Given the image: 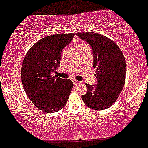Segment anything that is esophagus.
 <instances>
[{
  "instance_id": "1",
  "label": "esophagus",
  "mask_w": 148,
  "mask_h": 148,
  "mask_svg": "<svg viewBox=\"0 0 148 148\" xmlns=\"http://www.w3.org/2000/svg\"><path fill=\"white\" fill-rule=\"evenodd\" d=\"M73 82H74V85L80 84V83H81V82H80V81H76V80H74V81H73Z\"/></svg>"
}]
</instances>
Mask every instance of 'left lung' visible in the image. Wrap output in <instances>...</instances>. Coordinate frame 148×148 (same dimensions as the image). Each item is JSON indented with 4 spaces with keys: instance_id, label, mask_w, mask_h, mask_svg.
<instances>
[{
    "instance_id": "1",
    "label": "left lung",
    "mask_w": 148,
    "mask_h": 148,
    "mask_svg": "<svg viewBox=\"0 0 148 148\" xmlns=\"http://www.w3.org/2000/svg\"><path fill=\"white\" fill-rule=\"evenodd\" d=\"M76 35L91 46L93 67L97 83H86L88 91L81 99L94 110L110 108L119 97L124 86L126 62L121 50L114 42L105 36L94 32L76 33Z\"/></svg>"
}]
</instances>
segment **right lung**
Instances as JSON below:
<instances>
[{
    "mask_svg": "<svg viewBox=\"0 0 148 148\" xmlns=\"http://www.w3.org/2000/svg\"><path fill=\"white\" fill-rule=\"evenodd\" d=\"M74 34L47 36L29 49L21 67V81L30 101L47 113L59 111L66 105L74 86L69 79L51 76L60 66L62 51Z\"/></svg>",
    "mask_w": 148,
    "mask_h": 148,
    "instance_id": "right-lung-1",
    "label": "right lung"
}]
</instances>
